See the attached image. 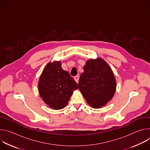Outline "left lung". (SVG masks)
<instances>
[{"mask_svg": "<svg viewBox=\"0 0 150 150\" xmlns=\"http://www.w3.org/2000/svg\"><path fill=\"white\" fill-rule=\"evenodd\" d=\"M38 91L46 104L55 110L67 105L78 84L69 72L61 67L60 62L49 63L40 78Z\"/></svg>", "mask_w": 150, "mask_h": 150, "instance_id": "left-lung-1", "label": "left lung"}]
</instances>
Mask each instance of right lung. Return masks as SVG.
Listing matches in <instances>:
<instances>
[{
	"label": "right lung",
	"instance_id": "right-lung-1",
	"mask_svg": "<svg viewBox=\"0 0 150 150\" xmlns=\"http://www.w3.org/2000/svg\"><path fill=\"white\" fill-rule=\"evenodd\" d=\"M79 90L93 108L99 109L113 98L116 88L113 73L103 59L87 61L80 75Z\"/></svg>",
	"mask_w": 150,
	"mask_h": 150
}]
</instances>
